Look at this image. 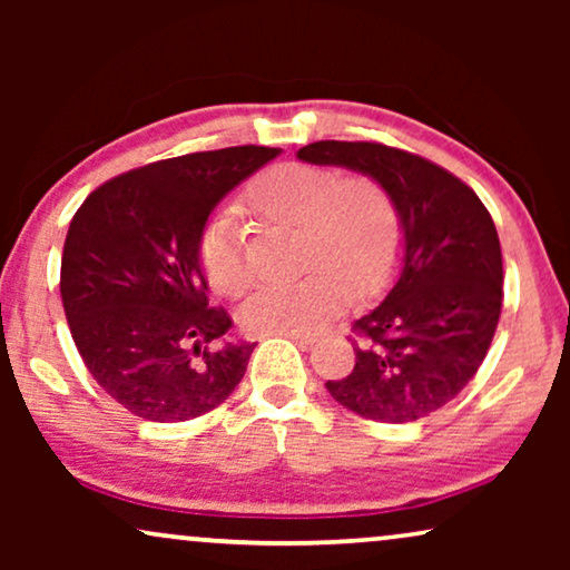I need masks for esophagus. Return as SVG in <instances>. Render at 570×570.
Wrapping results in <instances>:
<instances>
[{"instance_id":"1","label":"esophagus","mask_w":570,"mask_h":570,"mask_svg":"<svg viewBox=\"0 0 570 570\" xmlns=\"http://www.w3.org/2000/svg\"><path fill=\"white\" fill-rule=\"evenodd\" d=\"M285 337L293 340L295 345H301V347H311L316 342L314 334H285Z\"/></svg>"}]
</instances>
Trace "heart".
Returning <instances> with one entry per match:
<instances>
[{"label": "heart", "instance_id": "b5f03b06", "mask_svg": "<svg viewBox=\"0 0 570 570\" xmlns=\"http://www.w3.org/2000/svg\"><path fill=\"white\" fill-rule=\"evenodd\" d=\"M248 213L298 230V259L308 267L295 283L256 291L240 308L252 334H314L355 298L376 295L402 254V223L389 191L368 176L342 178L322 166H277L244 194ZM199 264L223 295L252 285L246 228L233 209H215L202 225Z\"/></svg>", "mask_w": 570, "mask_h": 570}]
</instances>
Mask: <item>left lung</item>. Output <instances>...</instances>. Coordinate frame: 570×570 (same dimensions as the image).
<instances>
[{
    "mask_svg": "<svg viewBox=\"0 0 570 570\" xmlns=\"http://www.w3.org/2000/svg\"><path fill=\"white\" fill-rule=\"evenodd\" d=\"M298 158L371 176L404 233L402 272L353 324L355 368L326 381L342 407L376 423H412L470 384L493 342L503 259L493 217L446 168L381 142H311Z\"/></svg>",
    "mask_w": 570,
    "mask_h": 570,
    "instance_id": "1",
    "label": "left lung"
}]
</instances>
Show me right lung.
Wrapping results in <instances>:
<instances>
[{
  "instance_id": "add662e5",
  "label": "right lung",
  "mask_w": 570,
  "mask_h": 570,
  "mask_svg": "<svg viewBox=\"0 0 570 570\" xmlns=\"http://www.w3.org/2000/svg\"><path fill=\"white\" fill-rule=\"evenodd\" d=\"M225 147L127 170L98 186L69 223L61 303L90 376L131 415L184 423L215 410L244 379L256 342L207 306L202 225L225 194L277 158Z\"/></svg>"
}]
</instances>
